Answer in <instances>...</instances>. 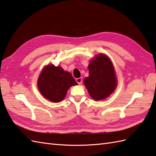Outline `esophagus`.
<instances>
[{"mask_svg":"<svg viewBox=\"0 0 156 156\" xmlns=\"http://www.w3.org/2000/svg\"><path fill=\"white\" fill-rule=\"evenodd\" d=\"M76 81L77 82L78 84H81L82 82V78H78L76 79Z\"/></svg>","mask_w":156,"mask_h":156,"instance_id":"esophagus-1","label":"esophagus"}]
</instances>
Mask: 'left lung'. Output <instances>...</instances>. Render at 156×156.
<instances>
[{
  "label": "left lung",
  "mask_w": 156,
  "mask_h": 156,
  "mask_svg": "<svg viewBox=\"0 0 156 156\" xmlns=\"http://www.w3.org/2000/svg\"><path fill=\"white\" fill-rule=\"evenodd\" d=\"M89 76L84 83L94 100L106 99L117 87V80L111 60L104 54H98L88 65Z\"/></svg>",
  "instance_id": "obj_1"
}]
</instances>
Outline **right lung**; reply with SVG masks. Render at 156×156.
Returning <instances> with one entry per match:
<instances>
[{"instance_id": "right-lung-1", "label": "right lung", "mask_w": 156, "mask_h": 156, "mask_svg": "<svg viewBox=\"0 0 156 156\" xmlns=\"http://www.w3.org/2000/svg\"><path fill=\"white\" fill-rule=\"evenodd\" d=\"M38 88L45 98L52 102H60L66 95L68 90L77 82L68 72L60 66L47 65L40 74Z\"/></svg>"}]
</instances>
